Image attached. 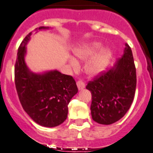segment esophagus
<instances>
[{
  "label": "esophagus",
  "instance_id": "1",
  "mask_svg": "<svg viewBox=\"0 0 153 153\" xmlns=\"http://www.w3.org/2000/svg\"><path fill=\"white\" fill-rule=\"evenodd\" d=\"M76 85H77V87L79 90H82L85 87V83H83V81H81V80H78L76 82Z\"/></svg>",
  "mask_w": 153,
  "mask_h": 153
}]
</instances>
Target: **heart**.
Wrapping results in <instances>:
<instances>
[{
	"mask_svg": "<svg viewBox=\"0 0 153 153\" xmlns=\"http://www.w3.org/2000/svg\"><path fill=\"white\" fill-rule=\"evenodd\" d=\"M100 47H101V44L98 42L84 45L76 49L75 55L80 59L87 60L88 59L94 56L97 53V51L100 49ZM111 53L109 49L107 48L102 49L98 54L96 55L94 57H93L91 60L87 62L85 67L86 72L91 76L99 74L100 72H102L104 70L109 59L111 58ZM70 64L74 70L78 69V66H79L78 62L74 59H70Z\"/></svg>",
	"mask_w": 153,
	"mask_h": 153,
	"instance_id": "obj_1",
	"label": "heart"
}]
</instances>
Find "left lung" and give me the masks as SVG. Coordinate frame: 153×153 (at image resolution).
Listing matches in <instances>:
<instances>
[{
	"label": "left lung",
	"instance_id": "1",
	"mask_svg": "<svg viewBox=\"0 0 153 153\" xmlns=\"http://www.w3.org/2000/svg\"><path fill=\"white\" fill-rule=\"evenodd\" d=\"M92 96L91 115L101 125H111L123 117L131 107L136 88V69L128 44L123 56L111 70L100 72L87 87Z\"/></svg>",
	"mask_w": 153,
	"mask_h": 153
}]
</instances>
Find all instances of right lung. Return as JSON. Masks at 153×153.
Wrapping results in <instances>:
<instances>
[{"instance_id":"add662e5","label":"right lung","mask_w":153,"mask_h":153,"mask_svg":"<svg viewBox=\"0 0 153 153\" xmlns=\"http://www.w3.org/2000/svg\"><path fill=\"white\" fill-rule=\"evenodd\" d=\"M39 27L36 30L45 29ZM32 32L25 36L17 53L14 82L18 98L25 111L36 123L45 127H56L67 117L68 104L77 93L72 76L60 72L36 74L30 72L25 62L26 44Z\"/></svg>"}]
</instances>
